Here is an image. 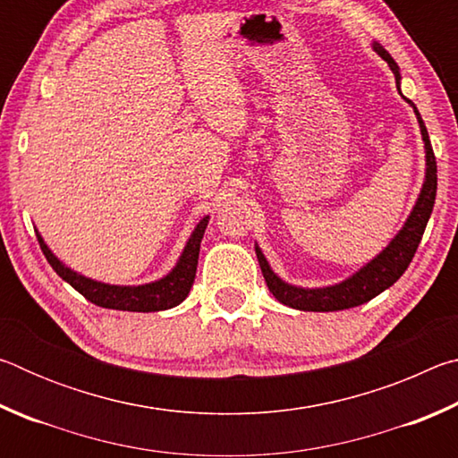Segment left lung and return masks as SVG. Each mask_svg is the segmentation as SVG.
Listing matches in <instances>:
<instances>
[{
	"label": "left lung",
	"instance_id": "obj_1",
	"mask_svg": "<svg viewBox=\"0 0 458 458\" xmlns=\"http://www.w3.org/2000/svg\"><path fill=\"white\" fill-rule=\"evenodd\" d=\"M371 48H374V52H377V56H382L387 62L390 71L394 72V76H396V87L400 92L402 76H400L398 64L394 62V58L387 54V50L382 44L371 42ZM404 100L414 108L418 125H420V135H422L424 153H426L422 188L416 198V204L412 206V212L408 214L404 226L398 230V234L390 240V244H387L382 252L376 254L374 259L366 262L360 270H355L352 276H347L345 281L327 284V286H315V289H307V286H297L283 281V278L270 268L267 257L260 250V246L254 244V250H257L259 265H260L262 275H265L268 291L275 294L278 303H283L291 309H299V311H319V313L344 311V309H352V307L368 303V301L377 297L379 293L390 289V286L396 283L402 275H404V270L408 268L410 262H412L416 248L420 244L424 228L426 224H428V218L432 214L434 198H437V159H434L428 131L424 127L420 113H418V108L412 100H408L406 97Z\"/></svg>",
	"mask_w": 458,
	"mask_h": 458
}]
</instances>
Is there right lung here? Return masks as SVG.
<instances>
[{
	"instance_id": "add662e5",
	"label": "right lung",
	"mask_w": 458,
	"mask_h": 458,
	"mask_svg": "<svg viewBox=\"0 0 458 458\" xmlns=\"http://www.w3.org/2000/svg\"><path fill=\"white\" fill-rule=\"evenodd\" d=\"M208 220H210V216H204V218L196 224V228H193L188 242H185L175 267L169 270L165 276L145 284H108L84 276L81 273H76L71 267H66L64 262L50 250L38 230L36 236L46 260L50 262V267L54 270H56V275L62 281L74 286V289L79 291L82 297H87L90 303L105 309H117V311L155 313L177 307L183 303V299L190 294L193 278H196L199 244L208 228Z\"/></svg>"
}]
</instances>
